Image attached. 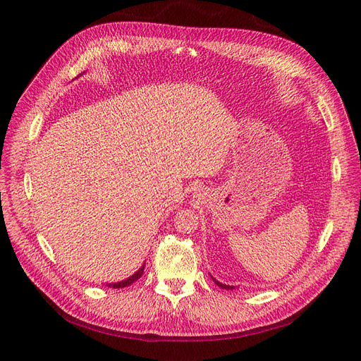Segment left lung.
Returning a JSON list of instances; mask_svg holds the SVG:
<instances>
[{
  "instance_id": "obj_1",
  "label": "left lung",
  "mask_w": 361,
  "mask_h": 361,
  "mask_svg": "<svg viewBox=\"0 0 361 361\" xmlns=\"http://www.w3.org/2000/svg\"><path fill=\"white\" fill-rule=\"evenodd\" d=\"M212 276V275H211ZM212 281L216 283L218 287H221V288H224V290H234L235 287H231V286H225V283H222V282H219V281H216L214 276H212Z\"/></svg>"
}]
</instances>
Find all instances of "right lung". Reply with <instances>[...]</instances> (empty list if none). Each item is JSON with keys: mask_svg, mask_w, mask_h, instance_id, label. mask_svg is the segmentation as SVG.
I'll return each mask as SVG.
<instances>
[{"mask_svg": "<svg viewBox=\"0 0 361 361\" xmlns=\"http://www.w3.org/2000/svg\"><path fill=\"white\" fill-rule=\"evenodd\" d=\"M82 75V74H80ZM143 271H145V263L142 264V267L139 268V271H136L135 274H133L131 276H128L127 279H123V281H120V282H112V283H106L108 287H111V288H124V287H128V286H131L133 282L135 281H137L142 275H143Z\"/></svg>", "mask_w": 361, "mask_h": 361, "instance_id": "1", "label": "right lung"}]
</instances>
